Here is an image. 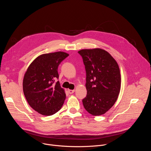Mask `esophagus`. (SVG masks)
Masks as SVG:
<instances>
[{
  "mask_svg": "<svg viewBox=\"0 0 151 151\" xmlns=\"http://www.w3.org/2000/svg\"><path fill=\"white\" fill-rule=\"evenodd\" d=\"M68 92L70 94H73L75 92V90H68Z\"/></svg>",
  "mask_w": 151,
  "mask_h": 151,
  "instance_id": "obj_1",
  "label": "esophagus"
}]
</instances>
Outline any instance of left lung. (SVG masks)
Returning <instances> with one entry per match:
<instances>
[{
  "mask_svg": "<svg viewBox=\"0 0 151 151\" xmlns=\"http://www.w3.org/2000/svg\"><path fill=\"white\" fill-rule=\"evenodd\" d=\"M86 71L87 94L83 100L88 113L99 116L108 111L116 102L121 89L118 64L111 55L100 48L78 51Z\"/></svg>",
  "mask_w": 151,
  "mask_h": 151,
  "instance_id": "obj_1",
  "label": "left lung"
}]
</instances>
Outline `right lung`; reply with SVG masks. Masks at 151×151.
Returning a JSON list of instances; mask_svg holds the SVG:
<instances>
[{
    "label": "right lung",
    "instance_id": "1",
    "mask_svg": "<svg viewBox=\"0 0 151 151\" xmlns=\"http://www.w3.org/2000/svg\"><path fill=\"white\" fill-rule=\"evenodd\" d=\"M69 54L64 52L44 54L29 66L23 79L25 97L32 108L43 115L50 116L60 110L66 99L61 87L58 67Z\"/></svg>",
    "mask_w": 151,
    "mask_h": 151
}]
</instances>
